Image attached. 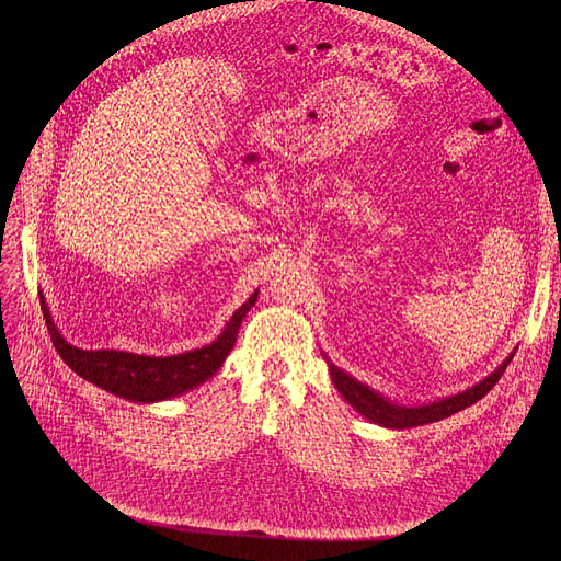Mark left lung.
<instances>
[{
	"label": "left lung",
	"mask_w": 561,
	"mask_h": 561,
	"mask_svg": "<svg viewBox=\"0 0 561 561\" xmlns=\"http://www.w3.org/2000/svg\"><path fill=\"white\" fill-rule=\"evenodd\" d=\"M512 359H514V352L489 377H484L480 385L470 387V389H466V391H461L457 396L440 398L436 402L419 404V407H404V404H396V402L387 400L385 396H379L370 387L362 385V381H357L352 375L343 373L334 364H330V375H332V381H334V387L339 389V393L352 407H355L364 419H368L370 423H377L381 427L407 430V427H419V425L444 421V419L457 414V411H461V409H466L470 404H476L478 400H482L495 387V381L503 377V373H505V368L510 366Z\"/></svg>",
	"instance_id": "left-lung-1"
}]
</instances>
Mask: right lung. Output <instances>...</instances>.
I'll return each instance as SVG.
<instances>
[{
  "label": "right lung",
  "mask_w": 561,
  "mask_h": 561,
  "mask_svg": "<svg viewBox=\"0 0 561 561\" xmlns=\"http://www.w3.org/2000/svg\"><path fill=\"white\" fill-rule=\"evenodd\" d=\"M254 302L256 293H252V298L241 309H236L227 328L211 345L172 357H147L125 350H81L70 345L58 334L45 298L41 296L45 325L61 359L85 381L131 402H161L176 398L214 377L231 352L241 322Z\"/></svg>",
  "instance_id": "1"
}]
</instances>
